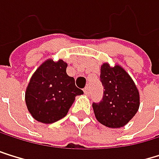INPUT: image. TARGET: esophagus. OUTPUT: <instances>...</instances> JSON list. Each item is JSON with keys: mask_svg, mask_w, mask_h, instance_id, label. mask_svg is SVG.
<instances>
[{"mask_svg": "<svg viewBox=\"0 0 159 159\" xmlns=\"http://www.w3.org/2000/svg\"><path fill=\"white\" fill-rule=\"evenodd\" d=\"M84 93H85L86 95H89V93H90V89H89V87H86L84 89Z\"/></svg>", "mask_w": 159, "mask_h": 159, "instance_id": "esophagus-1", "label": "esophagus"}]
</instances>
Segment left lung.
Returning a JSON list of instances; mask_svg holds the SVG:
<instances>
[{"mask_svg":"<svg viewBox=\"0 0 159 159\" xmlns=\"http://www.w3.org/2000/svg\"><path fill=\"white\" fill-rule=\"evenodd\" d=\"M100 78L105 90L101 102L93 104L95 118L112 129L124 127L139 109L138 89L130 74L118 64L111 66L103 63Z\"/></svg>","mask_w":159,"mask_h":159,"instance_id":"8db88e82","label":"left lung"}]
</instances>
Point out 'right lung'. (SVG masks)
I'll return each mask as SVG.
<instances>
[{
	"label": "right lung",
	"instance_id": "1",
	"mask_svg": "<svg viewBox=\"0 0 159 159\" xmlns=\"http://www.w3.org/2000/svg\"><path fill=\"white\" fill-rule=\"evenodd\" d=\"M62 59L43 62L30 78L25 89V104L32 117L44 124L56 122L68 113L77 95L83 90L75 86L73 77L66 74Z\"/></svg>",
	"mask_w": 159,
	"mask_h": 159
}]
</instances>
